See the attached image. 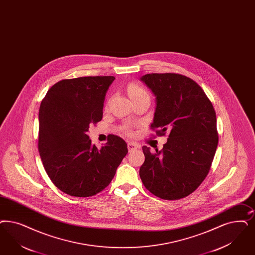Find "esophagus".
Listing matches in <instances>:
<instances>
[{"label": "esophagus", "instance_id": "1", "mask_svg": "<svg viewBox=\"0 0 255 255\" xmlns=\"http://www.w3.org/2000/svg\"><path fill=\"white\" fill-rule=\"evenodd\" d=\"M127 147H128L129 152H132V151H134L135 149H139V145L136 144V143H133V142H129Z\"/></svg>", "mask_w": 255, "mask_h": 255}]
</instances>
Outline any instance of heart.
Returning a JSON list of instances; mask_svg holds the SVG:
<instances>
[{"label": "heart", "instance_id": "1", "mask_svg": "<svg viewBox=\"0 0 255 255\" xmlns=\"http://www.w3.org/2000/svg\"><path fill=\"white\" fill-rule=\"evenodd\" d=\"M128 93H129V96L131 97V99L134 97L149 96L147 90H145L144 88H141L140 86L135 84H132L129 86Z\"/></svg>", "mask_w": 255, "mask_h": 255}]
</instances>
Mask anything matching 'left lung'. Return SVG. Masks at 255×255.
<instances>
[{"label": "left lung", "mask_w": 255, "mask_h": 255, "mask_svg": "<svg viewBox=\"0 0 255 255\" xmlns=\"http://www.w3.org/2000/svg\"><path fill=\"white\" fill-rule=\"evenodd\" d=\"M155 96L150 124L157 134L169 132L163 149L143 146L139 169L143 185L164 200H179L194 192L210 170L218 147L217 117L209 99L193 80L176 73L141 76Z\"/></svg>", "instance_id": "obj_1"}]
</instances>
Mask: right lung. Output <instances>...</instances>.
<instances>
[{
  "mask_svg": "<svg viewBox=\"0 0 255 255\" xmlns=\"http://www.w3.org/2000/svg\"><path fill=\"white\" fill-rule=\"evenodd\" d=\"M114 76L62 80L41 102L38 151L53 185L74 197H90L110 184L128 152L122 137L111 134L98 149L88 135L89 124L103 119L106 92Z\"/></svg>",
  "mask_w": 255,
  "mask_h": 255,
  "instance_id": "obj_1",
  "label": "right lung"
}]
</instances>
